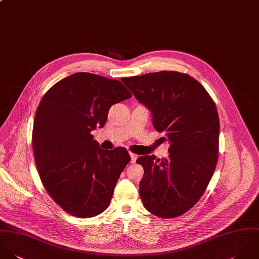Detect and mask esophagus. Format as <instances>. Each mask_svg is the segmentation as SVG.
<instances>
[{
    "label": "esophagus",
    "mask_w": 259,
    "mask_h": 259,
    "mask_svg": "<svg viewBox=\"0 0 259 259\" xmlns=\"http://www.w3.org/2000/svg\"><path fill=\"white\" fill-rule=\"evenodd\" d=\"M130 157H131V163H135L138 158V155H136L134 153H130Z\"/></svg>",
    "instance_id": "1"
}]
</instances>
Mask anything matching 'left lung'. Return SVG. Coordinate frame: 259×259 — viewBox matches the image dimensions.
<instances>
[{
    "mask_svg": "<svg viewBox=\"0 0 259 259\" xmlns=\"http://www.w3.org/2000/svg\"><path fill=\"white\" fill-rule=\"evenodd\" d=\"M138 102L150 110L156 131L169 141V155L137 159L145 208L161 218L182 215L199 200L218 159L219 117L205 88L187 74L160 71L122 78Z\"/></svg>",
    "mask_w": 259,
    "mask_h": 259,
    "instance_id": "1",
    "label": "left lung"
}]
</instances>
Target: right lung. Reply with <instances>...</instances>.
Masks as SVG:
<instances>
[{"mask_svg": "<svg viewBox=\"0 0 259 259\" xmlns=\"http://www.w3.org/2000/svg\"><path fill=\"white\" fill-rule=\"evenodd\" d=\"M130 97L121 82L80 72L56 83L39 104L36 165L53 200L68 213L89 218L109 206L130 155L123 147L101 149L91 131L104 127L113 104Z\"/></svg>", "mask_w": 259, "mask_h": 259, "instance_id": "add662e5", "label": "right lung"}]
</instances>
